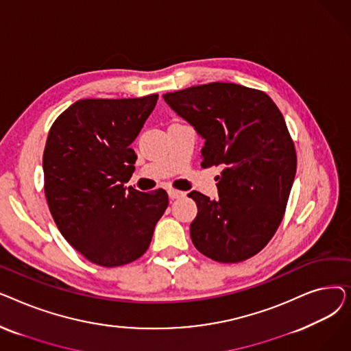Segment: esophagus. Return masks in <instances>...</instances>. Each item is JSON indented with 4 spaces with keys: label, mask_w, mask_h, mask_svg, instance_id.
Listing matches in <instances>:
<instances>
[{
    "label": "esophagus",
    "mask_w": 351,
    "mask_h": 351,
    "mask_svg": "<svg viewBox=\"0 0 351 351\" xmlns=\"http://www.w3.org/2000/svg\"><path fill=\"white\" fill-rule=\"evenodd\" d=\"M168 195L171 199H178V197H182L185 193H183L182 191H176V189H168Z\"/></svg>",
    "instance_id": "34e87169"
}]
</instances>
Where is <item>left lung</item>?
<instances>
[{"label": "left lung", "mask_w": 351, "mask_h": 351, "mask_svg": "<svg viewBox=\"0 0 351 351\" xmlns=\"http://www.w3.org/2000/svg\"><path fill=\"white\" fill-rule=\"evenodd\" d=\"M165 102L205 139L202 166L222 165L219 199L196 191L195 247L237 263L259 253L278 230L296 175V151L279 108L265 92L230 82L191 86Z\"/></svg>", "instance_id": "1"}]
</instances>
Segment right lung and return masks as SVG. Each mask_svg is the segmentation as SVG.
<instances>
[{
    "label": "right lung",
    "mask_w": 351,
    "mask_h": 351,
    "mask_svg": "<svg viewBox=\"0 0 351 351\" xmlns=\"http://www.w3.org/2000/svg\"><path fill=\"white\" fill-rule=\"evenodd\" d=\"M156 101L158 94L80 99L49 129L43 158L49 212L66 242L95 265L136 261L168 208L163 189L145 193L123 185L135 171L131 143Z\"/></svg>",
    "instance_id": "right-lung-1"
}]
</instances>
